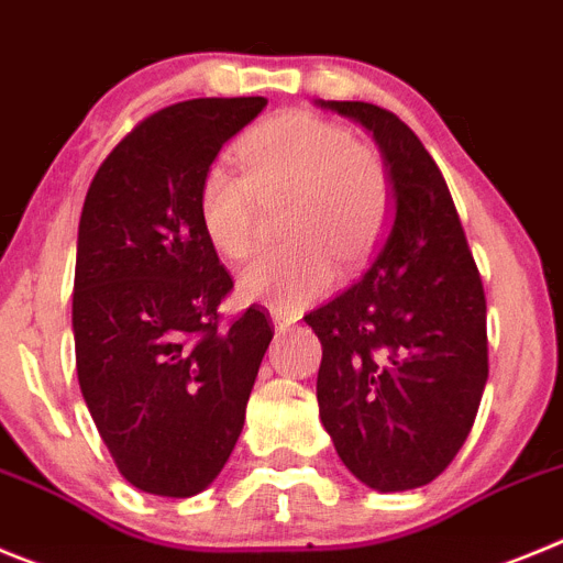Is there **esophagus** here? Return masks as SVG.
<instances>
[{
    "label": "esophagus",
    "instance_id": "34e87169",
    "mask_svg": "<svg viewBox=\"0 0 563 563\" xmlns=\"http://www.w3.org/2000/svg\"><path fill=\"white\" fill-rule=\"evenodd\" d=\"M272 322H275L277 333H286V331H291L294 322H297V317H288V313L275 311V313H272Z\"/></svg>",
    "mask_w": 563,
    "mask_h": 563
}]
</instances>
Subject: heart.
I'll list each match as a JSON object with an SVG mask.
<instances>
[{
	"instance_id": "heart-1",
	"label": "heart",
	"mask_w": 563,
	"mask_h": 563,
	"mask_svg": "<svg viewBox=\"0 0 563 563\" xmlns=\"http://www.w3.org/2000/svg\"><path fill=\"white\" fill-rule=\"evenodd\" d=\"M244 174L216 162L201 174L196 207L210 244L230 261L257 250L261 199L291 194L286 250L263 255L241 277L252 302L297 313L333 283V255L358 263L376 250L393 216V179L373 148L317 114L272 118L238 145Z\"/></svg>"
}]
</instances>
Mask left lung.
<instances>
[{
	"instance_id": "left-lung-1",
	"label": "left lung",
	"mask_w": 563,
	"mask_h": 563,
	"mask_svg": "<svg viewBox=\"0 0 563 563\" xmlns=\"http://www.w3.org/2000/svg\"><path fill=\"white\" fill-rule=\"evenodd\" d=\"M322 106L376 136L395 221L362 280L306 313L322 342L319 418L364 485L420 488L460 452L488 382L483 277L418 134L382 106Z\"/></svg>"
}]
</instances>
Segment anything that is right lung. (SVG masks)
<instances>
[{
  "label": "right lung",
  "instance_id": "obj_1",
  "mask_svg": "<svg viewBox=\"0 0 563 563\" xmlns=\"http://www.w3.org/2000/svg\"><path fill=\"white\" fill-rule=\"evenodd\" d=\"M266 98L165 106L95 174L78 227L73 331L84 401L134 488L185 499L244 429L269 311L221 317L232 277L199 221L201 174Z\"/></svg>",
  "mask_w": 563,
  "mask_h": 563
}]
</instances>
